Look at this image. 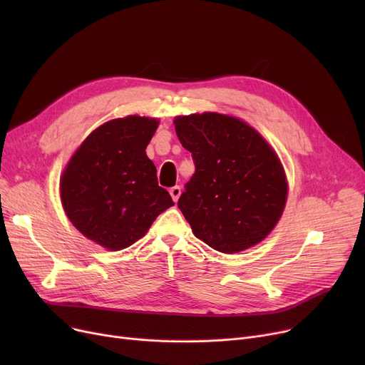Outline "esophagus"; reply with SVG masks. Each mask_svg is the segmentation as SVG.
Listing matches in <instances>:
<instances>
[{
  "mask_svg": "<svg viewBox=\"0 0 365 365\" xmlns=\"http://www.w3.org/2000/svg\"><path fill=\"white\" fill-rule=\"evenodd\" d=\"M180 194H182V187L180 186H175V187L170 189V195H171V198H173V201H175V202H178Z\"/></svg>",
  "mask_w": 365,
  "mask_h": 365,
  "instance_id": "1",
  "label": "esophagus"
}]
</instances>
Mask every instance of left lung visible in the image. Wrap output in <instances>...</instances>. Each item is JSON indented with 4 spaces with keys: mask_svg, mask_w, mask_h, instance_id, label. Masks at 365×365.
Returning a JSON list of instances; mask_svg holds the SVG:
<instances>
[{
    "mask_svg": "<svg viewBox=\"0 0 365 365\" xmlns=\"http://www.w3.org/2000/svg\"><path fill=\"white\" fill-rule=\"evenodd\" d=\"M173 123L195 163V175L178 202L194 235L225 255L262 242L279 222L289 197L275 149L234 115H178Z\"/></svg>",
    "mask_w": 365,
    "mask_h": 365,
    "instance_id": "left-lung-1",
    "label": "left lung"
}]
</instances>
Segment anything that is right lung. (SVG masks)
Instances as JSON below:
<instances>
[{
    "label": "right lung",
    "instance_id": "1",
    "mask_svg": "<svg viewBox=\"0 0 365 365\" xmlns=\"http://www.w3.org/2000/svg\"><path fill=\"white\" fill-rule=\"evenodd\" d=\"M160 120L115 118L93 130L65 165L59 194L69 222L87 240L118 252L140 240L173 202L146 146Z\"/></svg>",
    "mask_w": 365,
    "mask_h": 365
}]
</instances>
